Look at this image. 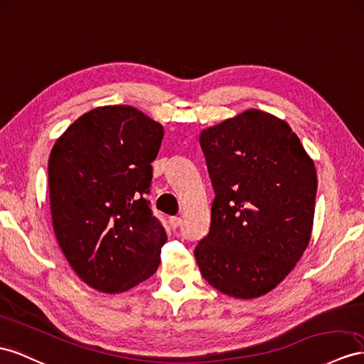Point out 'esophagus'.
I'll return each instance as SVG.
<instances>
[{"label": "esophagus", "mask_w": 364, "mask_h": 364, "mask_svg": "<svg viewBox=\"0 0 364 364\" xmlns=\"http://www.w3.org/2000/svg\"><path fill=\"white\" fill-rule=\"evenodd\" d=\"M181 218L180 217H171L169 218V223H171V226H172V229H176V228H178L180 225H181Z\"/></svg>", "instance_id": "esophagus-1"}]
</instances>
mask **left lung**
Returning <instances> with one entry per match:
<instances>
[{
	"label": "left lung",
	"mask_w": 364,
	"mask_h": 364,
	"mask_svg": "<svg viewBox=\"0 0 364 364\" xmlns=\"http://www.w3.org/2000/svg\"><path fill=\"white\" fill-rule=\"evenodd\" d=\"M215 198L210 229L195 247L200 272L241 300L272 291L311 241L316 171L284 119L258 109L204 129Z\"/></svg>",
	"instance_id": "obj_1"
}]
</instances>
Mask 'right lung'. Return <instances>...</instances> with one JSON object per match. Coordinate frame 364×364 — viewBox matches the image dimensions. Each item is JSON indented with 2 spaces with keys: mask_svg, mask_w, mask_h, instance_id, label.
<instances>
[{
  "mask_svg": "<svg viewBox=\"0 0 364 364\" xmlns=\"http://www.w3.org/2000/svg\"><path fill=\"white\" fill-rule=\"evenodd\" d=\"M164 129L132 106L81 115L49 156L52 225L75 274L100 292L143 283L167 235L144 198Z\"/></svg>",
  "mask_w": 364,
  "mask_h": 364,
  "instance_id": "right-lung-1",
  "label": "right lung"
}]
</instances>
